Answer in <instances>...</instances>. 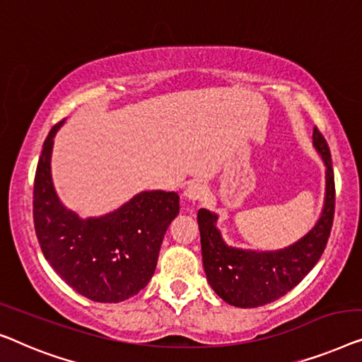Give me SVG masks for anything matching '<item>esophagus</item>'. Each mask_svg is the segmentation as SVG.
Returning <instances> with one entry per match:
<instances>
[{
  "instance_id": "obj_1",
  "label": "esophagus",
  "mask_w": 362,
  "mask_h": 362,
  "mask_svg": "<svg viewBox=\"0 0 362 362\" xmlns=\"http://www.w3.org/2000/svg\"><path fill=\"white\" fill-rule=\"evenodd\" d=\"M205 187H203L202 183H190V185L185 188V192H183V198H185L188 203H192V205H195V203L202 202L203 198H205Z\"/></svg>"
}]
</instances>
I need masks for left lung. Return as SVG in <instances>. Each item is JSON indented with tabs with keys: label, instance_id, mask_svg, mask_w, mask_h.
<instances>
[{
	"label": "left lung",
	"instance_id": "1",
	"mask_svg": "<svg viewBox=\"0 0 362 362\" xmlns=\"http://www.w3.org/2000/svg\"><path fill=\"white\" fill-rule=\"evenodd\" d=\"M313 147L325 164V202L312 230L276 251L230 246L218 230V215L198 211L202 257L206 281L220 298L239 308H256L284 297L312 271L327 247L334 216V174L329 147L317 128Z\"/></svg>",
	"mask_w": 362,
	"mask_h": 362
}]
</instances>
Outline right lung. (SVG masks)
Wrapping results in <instances>:
<instances>
[{
	"mask_svg": "<svg viewBox=\"0 0 362 362\" xmlns=\"http://www.w3.org/2000/svg\"><path fill=\"white\" fill-rule=\"evenodd\" d=\"M64 123L50 129L35 170V234L44 257L75 292L93 302H123L154 276L180 198L175 192L144 190L106 215L80 218L60 202L52 182L54 137Z\"/></svg>",
	"mask_w": 362,
	"mask_h": 362,
	"instance_id": "add662e5",
	"label": "right lung"
}]
</instances>
